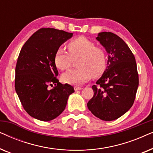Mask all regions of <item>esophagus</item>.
<instances>
[{
  "label": "esophagus",
  "instance_id": "obj_1",
  "mask_svg": "<svg viewBox=\"0 0 153 153\" xmlns=\"http://www.w3.org/2000/svg\"><path fill=\"white\" fill-rule=\"evenodd\" d=\"M74 88L75 91H80V90L82 89V88L79 87V86H74Z\"/></svg>",
  "mask_w": 153,
  "mask_h": 153
}]
</instances>
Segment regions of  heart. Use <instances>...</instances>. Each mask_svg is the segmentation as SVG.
Masks as SVG:
<instances>
[{
    "label": "heart",
    "instance_id": "1",
    "mask_svg": "<svg viewBox=\"0 0 153 153\" xmlns=\"http://www.w3.org/2000/svg\"><path fill=\"white\" fill-rule=\"evenodd\" d=\"M69 52L64 47L57 49L54 56L56 66L65 70L72 65L73 59H77L78 68L67 71L62 75L64 82L71 85H80L88 81L91 76H101L106 67V53L101 48L96 47L93 42L85 37H79L68 45Z\"/></svg>",
    "mask_w": 153,
    "mask_h": 153
}]
</instances>
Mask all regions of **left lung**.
Segmentation results:
<instances>
[{
    "label": "left lung",
    "instance_id": "8db88e82",
    "mask_svg": "<svg viewBox=\"0 0 153 153\" xmlns=\"http://www.w3.org/2000/svg\"><path fill=\"white\" fill-rule=\"evenodd\" d=\"M96 39L108 54L103 74L92 86L94 95L87 106L94 116L105 121L118 119L133 105L139 74L134 56L127 44L110 32L99 33Z\"/></svg>",
    "mask_w": 153,
    "mask_h": 153
}]
</instances>
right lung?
Wrapping results in <instances>:
<instances>
[{"label": "right lung", "instance_id": "add662e5", "mask_svg": "<svg viewBox=\"0 0 153 153\" xmlns=\"http://www.w3.org/2000/svg\"><path fill=\"white\" fill-rule=\"evenodd\" d=\"M73 33L54 28H41L24 44L15 69V91L25 111L42 121L53 120L62 114L74 88L62 84L56 76L57 49ZM53 83L55 87L49 89Z\"/></svg>", "mask_w": 153, "mask_h": 153}]
</instances>
